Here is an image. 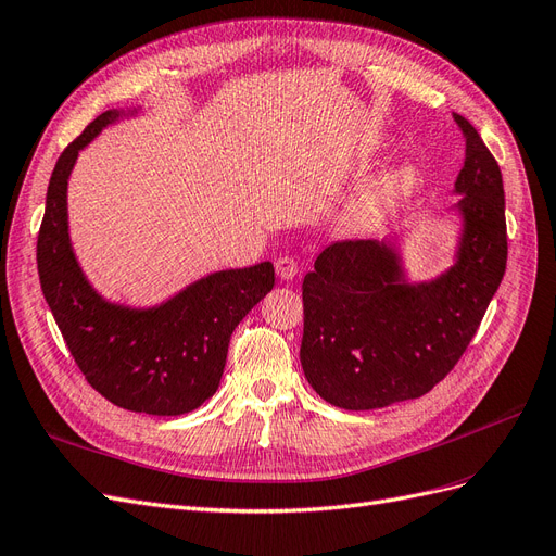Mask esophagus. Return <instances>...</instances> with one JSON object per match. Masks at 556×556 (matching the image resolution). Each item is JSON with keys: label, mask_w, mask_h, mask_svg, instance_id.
<instances>
[{"label": "esophagus", "mask_w": 556, "mask_h": 556, "mask_svg": "<svg viewBox=\"0 0 556 556\" xmlns=\"http://www.w3.org/2000/svg\"><path fill=\"white\" fill-rule=\"evenodd\" d=\"M276 274L280 280H292L299 274V264L292 257H278L276 260Z\"/></svg>", "instance_id": "34e87169"}]
</instances>
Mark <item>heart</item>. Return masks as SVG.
<instances>
[{"label": "heart", "mask_w": 556, "mask_h": 556, "mask_svg": "<svg viewBox=\"0 0 556 556\" xmlns=\"http://www.w3.org/2000/svg\"><path fill=\"white\" fill-rule=\"evenodd\" d=\"M415 174L408 166L390 172L366 182L345 206V225L350 229H366L390 215L413 190Z\"/></svg>", "instance_id": "1"}]
</instances>
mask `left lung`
Wrapping results in <instances>:
<instances>
[{
	"label": "left lung",
	"instance_id": "8db88e82",
	"mask_svg": "<svg viewBox=\"0 0 556 556\" xmlns=\"http://www.w3.org/2000/svg\"><path fill=\"white\" fill-rule=\"evenodd\" d=\"M454 182L462 237L454 264L429 282H408L390 241H336L304 285L301 366L331 406L374 410L433 390L466 352L506 274V194L501 169L466 117Z\"/></svg>",
	"mask_w": 556,
	"mask_h": 556
}]
</instances>
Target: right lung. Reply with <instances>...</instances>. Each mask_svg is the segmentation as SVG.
<instances>
[{"mask_svg": "<svg viewBox=\"0 0 556 556\" xmlns=\"http://www.w3.org/2000/svg\"><path fill=\"white\" fill-rule=\"evenodd\" d=\"M123 115L117 109L97 115L60 155L37 241L39 280L66 348L99 394L134 413L182 415L215 394L231 333L271 292L274 264L215 271L153 308L97 294L70 241L66 185L80 150Z\"/></svg>", "mask_w": 556, "mask_h": 556, "instance_id": "add662e5", "label": "right lung"}]
</instances>
